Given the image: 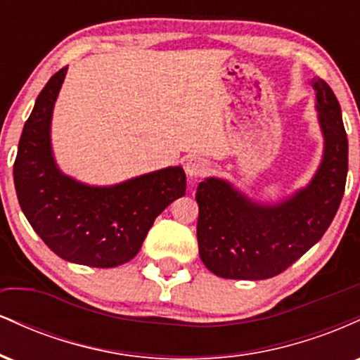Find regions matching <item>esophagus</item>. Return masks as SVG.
I'll list each match as a JSON object with an SVG mask.
<instances>
[{"instance_id":"obj_1","label":"esophagus","mask_w":360,"mask_h":360,"mask_svg":"<svg viewBox=\"0 0 360 360\" xmlns=\"http://www.w3.org/2000/svg\"><path fill=\"white\" fill-rule=\"evenodd\" d=\"M210 162L201 155H191L184 162V171L189 177H201L208 172Z\"/></svg>"}]
</instances>
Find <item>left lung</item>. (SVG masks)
Masks as SVG:
<instances>
[{
    "instance_id": "left-lung-1",
    "label": "left lung",
    "mask_w": 360,
    "mask_h": 360,
    "mask_svg": "<svg viewBox=\"0 0 360 360\" xmlns=\"http://www.w3.org/2000/svg\"><path fill=\"white\" fill-rule=\"evenodd\" d=\"M323 137L315 174L303 188L276 201L240 191L232 181L208 176L196 201L198 245L206 269L225 279H269L286 271L323 237L344 196L349 142L332 88L309 81Z\"/></svg>"
}]
</instances>
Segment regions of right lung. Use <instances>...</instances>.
<instances>
[{
	"label": "right lung",
	"mask_w": 360,
	"mask_h": 360,
	"mask_svg": "<svg viewBox=\"0 0 360 360\" xmlns=\"http://www.w3.org/2000/svg\"><path fill=\"white\" fill-rule=\"evenodd\" d=\"M68 68L49 79L25 122L13 166L18 203L53 254L89 267H117L139 254L154 220L186 193L181 166L117 184H88L60 171L52 115Z\"/></svg>",
	"instance_id": "obj_1"
}]
</instances>
